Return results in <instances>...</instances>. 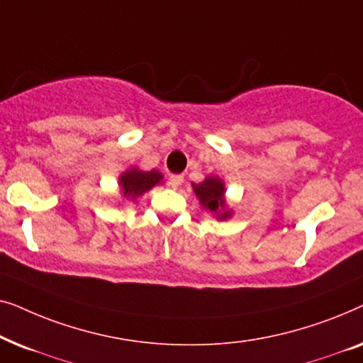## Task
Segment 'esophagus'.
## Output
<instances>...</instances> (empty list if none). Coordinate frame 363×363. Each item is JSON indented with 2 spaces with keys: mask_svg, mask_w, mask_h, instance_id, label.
Here are the masks:
<instances>
[{
  "mask_svg": "<svg viewBox=\"0 0 363 363\" xmlns=\"http://www.w3.org/2000/svg\"><path fill=\"white\" fill-rule=\"evenodd\" d=\"M183 180H185L183 175H172L170 180H168V185H170L172 188H178L183 183Z\"/></svg>",
  "mask_w": 363,
  "mask_h": 363,
  "instance_id": "obj_1",
  "label": "esophagus"
}]
</instances>
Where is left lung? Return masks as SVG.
Returning <instances> with one entry per match:
<instances>
[{
  "label": "left lung",
  "instance_id": "1",
  "mask_svg": "<svg viewBox=\"0 0 363 363\" xmlns=\"http://www.w3.org/2000/svg\"><path fill=\"white\" fill-rule=\"evenodd\" d=\"M193 191L198 200H200L201 206L205 210L215 213L218 220H228L231 216V210L226 208L225 200V183L218 177H206L201 183L195 185L193 183Z\"/></svg>",
  "mask_w": 363,
  "mask_h": 363
}]
</instances>
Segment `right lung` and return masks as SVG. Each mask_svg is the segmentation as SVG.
Wrapping results in <instances>:
<instances>
[{
	"instance_id": "add662e5",
	"label": "right lung",
	"mask_w": 363,
	"mask_h": 363,
	"mask_svg": "<svg viewBox=\"0 0 363 363\" xmlns=\"http://www.w3.org/2000/svg\"><path fill=\"white\" fill-rule=\"evenodd\" d=\"M162 178L163 175L157 170L143 172L138 170L137 167H132L130 170L122 173L121 178H118V185H121L123 198H127V200H135V198L158 185V183L162 182Z\"/></svg>"
}]
</instances>
